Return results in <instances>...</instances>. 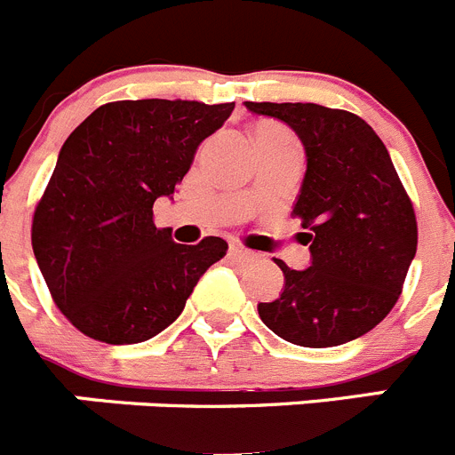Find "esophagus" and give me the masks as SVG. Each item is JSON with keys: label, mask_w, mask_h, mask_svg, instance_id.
<instances>
[{"label": "esophagus", "mask_w": 455, "mask_h": 455, "mask_svg": "<svg viewBox=\"0 0 455 455\" xmlns=\"http://www.w3.org/2000/svg\"><path fill=\"white\" fill-rule=\"evenodd\" d=\"M230 255L232 257H239V259H251V257H255L251 251H246V248H243V246H239V243H232V246H230Z\"/></svg>", "instance_id": "obj_1"}]
</instances>
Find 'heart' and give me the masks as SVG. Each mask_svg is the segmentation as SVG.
Returning <instances> with one entry per match:
<instances>
[{
  "instance_id": "1",
  "label": "heart",
  "mask_w": 455,
  "mask_h": 455,
  "mask_svg": "<svg viewBox=\"0 0 455 455\" xmlns=\"http://www.w3.org/2000/svg\"><path fill=\"white\" fill-rule=\"evenodd\" d=\"M255 134H284V136H291L287 130H284L283 124L277 123H259L255 124Z\"/></svg>"
}]
</instances>
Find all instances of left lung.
Instances as JSON below:
<instances>
[{
    "label": "left lung",
    "mask_w": 455,
    "mask_h": 455,
    "mask_svg": "<svg viewBox=\"0 0 455 455\" xmlns=\"http://www.w3.org/2000/svg\"><path fill=\"white\" fill-rule=\"evenodd\" d=\"M283 120L307 156L293 216L303 220L312 264L283 259L280 299L259 319L284 341L339 347L376 328L396 305L417 252V219L385 143L360 116L312 102H246Z\"/></svg>",
    "instance_id": "1"
}]
</instances>
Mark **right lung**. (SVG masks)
Returning <instances> with one entry per match:
<instances>
[{"instance_id": "1", "label": "right lung", "mask_w": 455, "mask_h": 455, "mask_svg": "<svg viewBox=\"0 0 455 455\" xmlns=\"http://www.w3.org/2000/svg\"><path fill=\"white\" fill-rule=\"evenodd\" d=\"M232 108L120 100L95 108L68 136L36 204L31 246L56 307L79 332L104 344L159 335L225 255L220 236L175 243L152 220V204L171 198Z\"/></svg>"}]
</instances>
